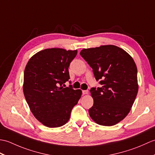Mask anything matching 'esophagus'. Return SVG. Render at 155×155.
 Returning a JSON list of instances; mask_svg holds the SVG:
<instances>
[{
	"label": "esophagus",
	"instance_id": "obj_1",
	"mask_svg": "<svg viewBox=\"0 0 155 155\" xmlns=\"http://www.w3.org/2000/svg\"><path fill=\"white\" fill-rule=\"evenodd\" d=\"M88 93V90H83V94H87Z\"/></svg>",
	"mask_w": 155,
	"mask_h": 155
}]
</instances>
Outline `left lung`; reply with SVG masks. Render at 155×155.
Masks as SVG:
<instances>
[{"label":"left lung","instance_id":"8db88e82","mask_svg":"<svg viewBox=\"0 0 155 155\" xmlns=\"http://www.w3.org/2000/svg\"><path fill=\"white\" fill-rule=\"evenodd\" d=\"M80 54L90 67L101 87L90 92L93 106L90 117L103 126H113L127 117L139 89L137 68L127 52L114 45L84 48Z\"/></svg>","mask_w":155,"mask_h":155}]
</instances>
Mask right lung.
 I'll return each instance as SVG.
<instances>
[{
    "mask_svg": "<svg viewBox=\"0 0 155 155\" xmlns=\"http://www.w3.org/2000/svg\"><path fill=\"white\" fill-rule=\"evenodd\" d=\"M77 54V50L45 49L32 56L26 66L25 97L35 118L46 127L67 123L81 97V90L73 89L72 85L62 87L70 79L68 67Z\"/></svg>",
    "mask_w": 155,
    "mask_h": 155,
    "instance_id": "1",
    "label": "right lung"
}]
</instances>
